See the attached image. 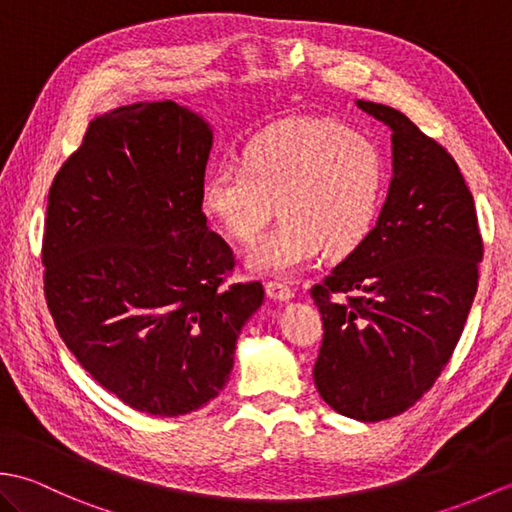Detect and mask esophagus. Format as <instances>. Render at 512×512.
I'll return each instance as SVG.
<instances>
[{
  "label": "esophagus",
  "mask_w": 512,
  "mask_h": 512,
  "mask_svg": "<svg viewBox=\"0 0 512 512\" xmlns=\"http://www.w3.org/2000/svg\"><path fill=\"white\" fill-rule=\"evenodd\" d=\"M266 295L273 301H290L295 297V292L286 284H279V281H266Z\"/></svg>",
  "instance_id": "34e87169"
}]
</instances>
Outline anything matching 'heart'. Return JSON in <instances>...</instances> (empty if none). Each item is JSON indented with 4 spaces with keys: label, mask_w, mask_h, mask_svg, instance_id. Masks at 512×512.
<instances>
[{
    "label": "heart",
    "mask_w": 512,
    "mask_h": 512,
    "mask_svg": "<svg viewBox=\"0 0 512 512\" xmlns=\"http://www.w3.org/2000/svg\"><path fill=\"white\" fill-rule=\"evenodd\" d=\"M387 169L372 140L336 121H297L257 136L244 165L222 162L204 206L239 244H255L279 204L281 224L248 257L264 275H295L321 255L347 257L374 231Z\"/></svg>",
    "instance_id": "heart-1"
}]
</instances>
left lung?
<instances>
[{"label": "left lung", "mask_w": 512, "mask_h": 512, "mask_svg": "<svg viewBox=\"0 0 512 512\" xmlns=\"http://www.w3.org/2000/svg\"><path fill=\"white\" fill-rule=\"evenodd\" d=\"M394 176L365 244L310 288L323 319L314 385L347 418H394L427 394L460 341L484 244L458 162L394 107Z\"/></svg>", "instance_id": "1"}]
</instances>
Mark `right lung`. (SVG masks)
Returning <instances> with one entry per match:
<instances>
[{
	"instance_id": "obj_1",
	"label": "right lung",
	"mask_w": 512,
	"mask_h": 512,
	"mask_svg": "<svg viewBox=\"0 0 512 512\" xmlns=\"http://www.w3.org/2000/svg\"><path fill=\"white\" fill-rule=\"evenodd\" d=\"M213 132L173 101L90 123L48 193L43 292L96 383L151 416L204 407L226 385L264 286H224L233 250L202 213Z\"/></svg>"
}]
</instances>
